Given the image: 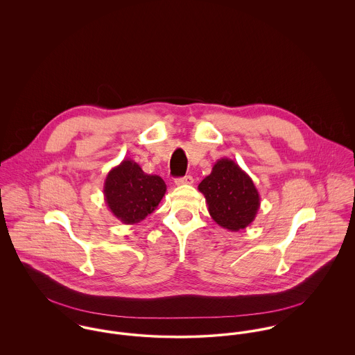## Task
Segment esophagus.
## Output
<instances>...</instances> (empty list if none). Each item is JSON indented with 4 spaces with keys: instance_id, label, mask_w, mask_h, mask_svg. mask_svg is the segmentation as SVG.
Listing matches in <instances>:
<instances>
[{
    "instance_id": "1",
    "label": "esophagus",
    "mask_w": 355,
    "mask_h": 355,
    "mask_svg": "<svg viewBox=\"0 0 355 355\" xmlns=\"http://www.w3.org/2000/svg\"><path fill=\"white\" fill-rule=\"evenodd\" d=\"M175 183H176V186L193 184V183H194V179H193V176L187 175V176H183V178H178V179H175Z\"/></svg>"
}]
</instances>
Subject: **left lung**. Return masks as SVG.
Wrapping results in <instances>:
<instances>
[{"label":"left lung","instance_id":"1","mask_svg":"<svg viewBox=\"0 0 355 355\" xmlns=\"http://www.w3.org/2000/svg\"><path fill=\"white\" fill-rule=\"evenodd\" d=\"M211 218L228 231L249 227L259 209V194L252 178L232 159L220 158L198 186Z\"/></svg>","mask_w":355,"mask_h":355}]
</instances>
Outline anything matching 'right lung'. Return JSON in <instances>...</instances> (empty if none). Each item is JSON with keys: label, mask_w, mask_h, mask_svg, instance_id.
Segmentation results:
<instances>
[{"label": "right lung", "mask_w": 355, "mask_h": 355, "mask_svg": "<svg viewBox=\"0 0 355 355\" xmlns=\"http://www.w3.org/2000/svg\"><path fill=\"white\" fill-rule=\"evenodd\" d=\"M166 184L157 175H148L132 159L125 158L112 168L103 183L109 210L124 224H137L155 210L165 196Z\"/></svg>", "instance_id": "obj_1"}]
</instances>
